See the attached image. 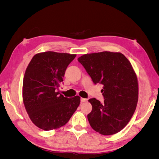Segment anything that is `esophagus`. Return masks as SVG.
Listing matches in <instances>:
<instances>
[{
    "label": "esophagus",
    "instance_id": "obj_1",
    "mask_svg": "<svg viewBox=\"0 0 159 159\" xmlns=\"http://www.w3.org/2000/svg\"><path fill=\"white\" fill-rule=\"evenodd\" d=\"M88 101L87 99H85V98H81V103H84V102H86Z\"/></svg>",
    "mask_w": 159,
    "mask_h": 159
}]
</instances>
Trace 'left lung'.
<instances>
[{
    "mask_svg": "<svg viewBox=\"0 0 159 159\" xmlns=\"http://www.w3.org/2000/svg\"><path fill=\"white\" fill-rule=\"evenodd\" d=\"M95 84L103 85L104 103L89 99L91 127L103 135H111L125 127L136 109L139 97L137 75L131 64L120 52H102L78 57Z\"/></svg>",
    "mask_w": 159,
    "mask_h": 159,
    "instance_id": "1",
    "label": "left lung"
}]
</instances>
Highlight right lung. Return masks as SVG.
I'll return each mask as SVG.
<instances>
[{
    "label": "right lung",
    "mask_w": 159,
    "mask_h": 159,
    "mask_svg": "<svg viewBox=\"0 0 159 159\" xmlns=\"http://www.w3.org/2000/svg\"><path fill=\"white\" fill-rule=\"evenodd\" d=\"M75 56L48 51L34 55L28 64L23 80V102L38 128L50 131L65 125L78 107V95L68 98L57 91Z\"/></svg>",
    "instance_id": "obj_1"
}]
</instances>
